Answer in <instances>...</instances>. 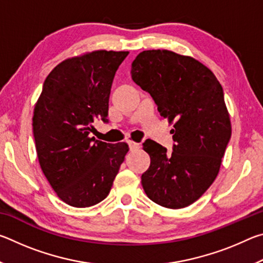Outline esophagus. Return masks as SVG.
<instances>
[{
  "label": "esophagus",
  "mask_w": 263,
  "mask_h": 263,
  "mask_svg": "<svg viewBox=\"0 0 263 263\" xmlns=\"http://www.w3.org/2000/svg\"><path fill=\"white\" fill-rule=\"evenodd\" d=\"M127 144H128V147H130L131 151H136L138 148H140V145L138 144V142H135V141H132V140H128Z\"/></svg>",
  "instance_id": "esophagus-1"
}]
</instances>
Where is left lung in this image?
<instances>
[{"label": "left lung", "instance_id": "8db88e82", "mask_svg": "<svg viewBox=\"0 0 263 263\" xmlns=\"http://www.w3.org/2000/svg\"><path fill=\"white\" fill-rule=\"evenodd\" d=\"M131 75L174 125L172 153L155 141L144 144L151 164L141 175L142 188L159 205L188 206L216 180L231 138L221 84L202 62L168 50L139 53Z\"/></svg>", "mask_w": 263, "mask_h": 263}]
</instances>
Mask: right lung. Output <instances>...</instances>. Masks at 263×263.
<instances>
[{
	"label": "right lung",
	"mask_w": 263,
	"mask_h": 263,
	"mask_svg": "<svg viewBox=\"0 0 263 263\" xmlns=\"http://www.w3.org/2000/svg\"><path fill=\"white\" fill-rule=\"evenodd\" d=\"M127 54L99 50L64 60L47 75L34 105L39 164L58 197L70 206L103 201L128 152L126 142L89 137L95 119L106 122L111 84Z\"/></svg>",
	"instance_id": "1"
}]
</instances>
